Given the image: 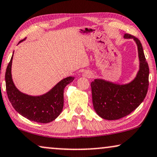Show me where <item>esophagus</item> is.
I'll return each mask as SVG.
<instances>
[{"instance_id": "esophagus-1", "label": "esophagus", "mask_w": 157, "mask_h": 157, "mask_svg": "<svg viewBox=\"0 0 157 157\" xmlns=\"http://www.w3.org/2000/svg\"><path fill=\"white\" fill-rule=\"evenodd\" d=\"M82 75L84 77H91L92 76H93V73H92L90 71L86 70V71H85L84 72H83Z\"/></svg>"}]
</instances>
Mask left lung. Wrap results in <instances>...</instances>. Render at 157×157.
Returning <instances> with one entry per match:
<instances>
[{"mask_svg": "<svg viewBox=\"0 0 157 157\" xmlns=\"http://www.w3.org/2000/svg\"><path fill=\"white\" fill-rule=\"evenodd\" d=\"M124 38L133 39L137 44L140 68L136 77L126 85H116L100 79L90 84L94 109L106 120H118L130 114L143 102L149 88V69L141 41L128 33Z\"/></svg>", "mask_w": 157, "mask_h": 157, "instance_id": "obj_1", "label": "left lung"}]
</instances>
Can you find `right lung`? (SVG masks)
<instances>
[{
	"label": "right lung",
	"instance_id": "right-lung-1",
	"mask_svg": "<svg viewBox=\"0 0 157 157\" xmlns=\"http://www.w3.org/2000/svg\"><path fill=\"white\" fill-rule=\"evenodd\" d=\"M12 59L13 56L6 68L5 78L6 93L14 109L25 118L37 123L47 124L57 118L64 106V87L74 80V77L63 79L43 95L34 97L26 95L16 88L12 80Z\"/></svg>",
	"mask_w": 157,
	"mask_h": 157
}]
</instances>
